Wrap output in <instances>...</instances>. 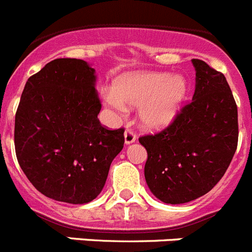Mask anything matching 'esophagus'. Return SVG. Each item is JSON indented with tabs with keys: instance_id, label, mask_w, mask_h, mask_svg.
Here are the masks:
<instances>
[{
	"instance_id": "obj_1",
	"label": "esophagus",
	"mask_w": 252,
	"mask_h": 252,
	"mask_svg": "<svg viewBox=\"0 0 252 252\" xmlns=\"http://www.w3.org/2000/svg\"><path fill=\"white\" fill-rule=\"evenodd\" d=\"M136 141V135L132 130H126L125 131V144L130 145Z\"/></svg>"
}]
</instances>
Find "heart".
<instances>
[{
  "instance_id": "1",
  "label": "heart",
  "mask_w": 252,
  "mask_h": 252,
  "mask_svg": "<svg viewBox=\"0 0 252 252\" xmlns=\"http://www.w3.org/2000/svg\"><path fill=\"white\" fill-rule=\"evenodd\" d=\"M186 80L166 72H130L115 80L112 91L103 94L111 108L138 106V119L146 127H163L175 119L186 94Z\"/></svg>"
}]
</instances>
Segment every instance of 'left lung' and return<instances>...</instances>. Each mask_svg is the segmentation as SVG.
I'll return each instance as SVG.
<instances>
[{"label": "left lung", "instance_id": "left-lung-1", "mask_svg": "<svg viewBox=\"0 0 252 252\" xmlns=\"http://www.w3.org/2000/svg\"><path fill=\"white\" fill-rule=\"evenodd\" d=\"M192 100L162 131L138 138L147 151L145 179L165 204L209 192L225 175L239 140L237 106L223 73L193 59Z\"/></svg>", "mask_w": 252, "mask_h": 252}]
</instances>
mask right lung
<instances>
[{
    "instance_id": "add662e5",
    "label": "right lung",
    "mask_w": 252,
    "mask_h": 252,
    "mask_svg": "<svg viewBox=\"0 0 252 252\" xmlns=\"http://www.w3.org/2000/svg\"><path fill=\"white\" fill-rule=\"evenodd\" d=\"M94 68L84 60L57 59L27 80L15 117V150L37 190L56 201L87 204L105 186L125 144L124 128L97 119Z\"/></svg>"
}]
</instances>
